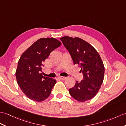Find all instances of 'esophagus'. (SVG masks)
I'll return each mask as SVG.
<instances>
[{"label":"esophagus","instance_id":"34e87169","mask_svg":"<svg viewBox=\"0 0 126 126\" xmlns=\"http://www.w3.org/2000/svg\"><path fill=\"white\" fill-rule=\"evenodd\" d=\"M58 78L59 79H61V80H65V79L66 78V77H58Z\"/></svg>","mask_w":126,"mask_h":126}]
</instances>
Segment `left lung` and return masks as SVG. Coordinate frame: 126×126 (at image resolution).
Returning <instances> with one entry per match:
<instances>
[{
	"label": "left lung",
	"mask_w": 126,
	"mask_h": 126,
	"mask_svg": "<svg viewBox=\"0 0 126 126\" xmlns=\"http://www.w3.org/2000/svg\"><path fill=\"white\" fill-rule=\"evenodd\" d=\"M60 40L84 76L83 80L76 81L75 85L69 89L70 94L80 102L92 99L104 80L105 67L100 55L92 46L80 38L64 36Z\"/></svg>",
	"instance_id": "1"
}]
</instances>
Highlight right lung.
I'll return each instance as SVG.
<instances>
[{"label":"right lung","mask_w":126,"mask_h":126,"mask_svg":"<svg viewBox=\"0 0 126 126\" xmlns=\"http://www.w3.org/2000/svg\"><path fill=\"white\" fill-rule=\"evenodd\" d=\"M61 42L54 37L41 38L23 52L16 72L17 83L27 98L37 102L44 101L50 94L56 80L43 76L42 64L50 52Z\"/></svg>","instance_id":"1"}]
</instances>
